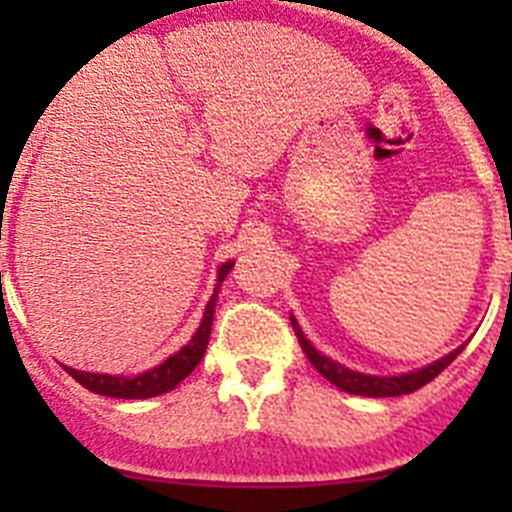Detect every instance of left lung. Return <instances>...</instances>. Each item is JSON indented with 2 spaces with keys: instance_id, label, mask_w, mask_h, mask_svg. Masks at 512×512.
<instances>
[{
  "instance_id": "obj_1",
  "label": "left lung",
  "mask_w": 512,
  "mask_h": 512,
  "mask_svg": "<svg viewBox=\"0 0 512 512\" xmlns=\"http://www.w3.org/2000/svg\"><path fill=\"white\" fill-rule=\"evenodd\" d=\"M292 320V328H295L297 338H300V346L305 351V356L310 359V364L328 379L330 384H336L338 390L348 392V395H361V397H397V395H410V392L420 390L423 384H428L431 379H436L438 374L456 359V356L464 351V346L454 348L451 354L441 356L433 364L423 366L418 372H408V374H397V377H377V374H364V372H354V369H348V366L338 364V361L328 359L325 354H320L318 348L312 346L310 341L302 333L300 323H297L295 315H289Z\"/></svg>"
}]
</instances>
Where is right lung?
Returning a JSON list of instances; mask_svg holds the SVG:
<instances>
[{
    "instance_id": "obj_1",
    "label": "right lung",
    "mask_w": 512,
    "mask_h": 512,
    "mask_svg": "<svg viewBox=\"0 0 512 512\" xmlns=\"http://www.w3.org/2000/svg\"><path fill=\"white\" fill-rule=\"evenodd\" d=\"M235 261H225L220 269H217V284L215 292H212L210 302L205 307V315H202V323L197 328V333L192 336V341L187 346H182L176 354H171L169 359H164L158 366L148 369L143 374H135V377H120V374H94V372H79V369H71V366H63L71 377L79 384H84L89 392H97L104 397H117V400H146V397L164 395L171 392L179 382L189 377L194 372V366L200 364L202 356H205L207 341H210L212 330V318H215V302L217 292H220V284L228 277L230 269H233Z\"/></svg>"
}]
</instances>
